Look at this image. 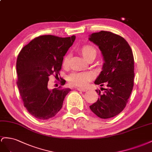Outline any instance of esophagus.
<instances>
[{
    "instance_id": "1",
    "label": "esophagus",
    "mask_w": 152,
    "mask_h": 152,
    "mask_svg": "<svg viewBox=\"0 0 152 152\" xmlns=\"http://www.w3.org/2000/svg\"><path fill=\"white\" fill-rule=\"evenodd\" d=\"M77 90L78 91H81V92H86L87 89H85V88H77Z\"/></svg>"
}]
</instances>
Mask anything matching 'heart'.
Here are the masks:
<instances>
[{
    "label": "heart",
    "instance_id": "obj_1",
    "mask_svg": "<svg viewBox=\"0 0 152 152\" xmlns=\"http://www.w3.org/2000/svg\"><path fill=\"white\" fill-rule=\"evenodd\" d=\"M79 51L83 57L87 60L92 56H95L96 49L95 48L89 44L81 46ZM69 64V55H65L62 60V65L64 67H66ZM92 73L90 72H72L68 76V81L69 84L72 86H78V87H84L88 83V82L92 78Z\"/></svg>",
    "mask_w": 152,
    "mask_h": 152
}]
</instances>
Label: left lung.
Segmentation results:
<instances>
[{
  "label": "left lung",
  "mask_w": 152,
  "mask_h": 152,
  "mask_svg": "<svg viewBox=\"0 0 152 152\" xmlns=\"http://www.w3.org/2000/svg\"><path fill=\"white\" fill-rule=\"evenodd\" d=\"M89 40L101 51L104 63L95 85H106L99 97L90 106L94 114L103 119L118 115L126 106L134 86V60L132 51L124 37L108 31L91 34Z\"/></svg>",
  "instance_id": "obj_1"
}]
</instances>
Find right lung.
<instances>
[{
    "label": "right lung",
    "mask_w": 152,
    "mask_h": 152,
    "mask_svg": "<svg viewBox=\"0 0 152 152\" xmlns=\"http://www.w3.org/2000/svg\"><path fill=\"white\" fill-rule=\"evenodd\" d=\"M76 37L43 35L34 38L21 50L16 61L17 85L23 105L37 119L47 120L57 115L65 97L71 90L60 86L49 90V76L60 75L62 60ZM66 81L62 79V86Z\"/></svg>",
    "instance_id": "right-lung-1"
}]
</instances>
